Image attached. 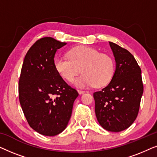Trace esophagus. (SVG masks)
Listing matches in <instances>:
<instances>
[{
	"label": "esophagus",
	"mask_w": 157,
	"mask_h": 157,
	"mask_svg": "<svg viewBox=\"0 0 157 157\" xmlns=\"http://www.w3.org/2000/svg\"><path fill=\"white\" fill-rule=\"evenodd\" d=\"M78 94H83V93H85V91H83V90H78Z\"/></svg>",
	"instance_id": "34e87169"
}]
</instances>
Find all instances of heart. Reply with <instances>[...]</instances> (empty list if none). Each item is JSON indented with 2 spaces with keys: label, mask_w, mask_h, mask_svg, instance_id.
I'll return each instance as SVG.
<instances>
[{
  "label": "heart",
  "mask_w": 157,
  "mask_h": 157,
  "mask_svg": "<svg viewBox=\"0 0 157 157\" xmlns=\"http://www.w3.org/2000/svg\"><path fill=\"white\" fill-rule=\"evenodd\" d=\"M68 58L58 56L53 66L63 79L71 82L81 72L75 84L78 87L94 85L103 86L110 82L115 72L114 61L110 56L100 53L97 49L88 46H78L68 52Z\"/></svg>",
  "instance_id": "heart-1"
}]
</instances>
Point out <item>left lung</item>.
I'll list each match as a JSON object with an SVG mask.
<instances>
[{
    "instance_id": "obj_1",
    "label": "left lung",
    "mask_w": 157,
    "mask_h": 157,
    "mask_svg": "<svg viewBox=\"0 0 157 157\" xmlns=\"http://www.w3.org/2000/svg\"><path fill=\"white\" fill-rule=\"evenodd\" d=\"M116 61L111 82L94 93L95 113L104 129L119 132L129 127L138 115L144 91L141 70L126 49L109 42Z\"/></svg>"
}]
</instances>
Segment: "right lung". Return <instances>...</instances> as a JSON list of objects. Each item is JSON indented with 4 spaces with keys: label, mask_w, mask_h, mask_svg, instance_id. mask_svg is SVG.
Listing matches in <instances>:
<instances>
[{
    "label": "right lung",
    "mask_w": 157,
    "mask_h": 157,
    "mask_svg": "<svg viewBox=\"0 0 157 157\" xmlns=\"http://www.w3.org/2000/svg\"><path fill=\"white\" fill-rule=\"evenodd\" d=\"M66 45L51 37L36 40L25 55L18 82L19 101L30 126L53 136L66 128L78 93L53 66L56 52Z\"/></svg>",
    "instance_id": "add662e5"
}]
</instances>
